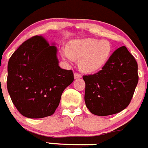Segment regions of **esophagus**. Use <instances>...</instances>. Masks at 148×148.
Masks as SVG:
<instances>
[{
	"label": "esophagus",
	"instance_id": "esophagus-1",
	"mask_svg": "<svg viewBox=\"0 0 148 148\" xmlns=\"http://www.w3.org/2000/svg\"><path fill=\"white\" fill-rule=\"evenodd\" d=\"M74 78H75V79H79V78H81V77H82V75L77 72L74 73Z\"/></svg>",
	"mask_w": 148,
	"mask_h": 148
}]
</instances>
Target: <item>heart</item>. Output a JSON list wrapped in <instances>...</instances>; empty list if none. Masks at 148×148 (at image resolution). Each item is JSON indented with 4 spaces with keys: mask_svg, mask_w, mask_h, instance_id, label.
<instances>
[{
    "mask_svg": "<svg viewBox=\"0 0 148 148\" xmlns=\"http://www.w3.org/2000/svg\"><path fill=\"white\" fill-rule=\"evenodd\" d=\"M112 46L108 40L84 38L69 42L68 48L61 49L62 58L69 62L79 59L80 69L85 72L99 71L109 60Z\"/></svg>",
    "mask_w": 148,
    "mask_h": 148,
    "instance_id": "b5f03b06",
    "label": "heart"
}]
</instances>
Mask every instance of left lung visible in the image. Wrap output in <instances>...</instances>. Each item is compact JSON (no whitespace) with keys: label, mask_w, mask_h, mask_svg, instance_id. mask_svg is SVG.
<instances>
[{"label":"left lung","mask_w":148,"mask_h":148,"mask_svg":"<svg viewBox=\"0 0 148 148\" xmlns=\"http://www.w3.org/2000/svg\"><path fill=\"white\" fill-rule=\"evenodd\" d=\"M85 102L97 116L117 114L128 106L139 81L138 65L125 46L117 49L102 70L82 77Z\"/></svg>","instance_id":"left-lung-1"}]
</instances>
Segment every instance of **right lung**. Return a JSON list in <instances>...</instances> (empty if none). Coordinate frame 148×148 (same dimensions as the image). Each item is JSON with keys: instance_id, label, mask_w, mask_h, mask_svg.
<instances>
[{"instance_id": "1", "label": "right lung", "mask_w": 148, "mask_h": 148, "mask_svg": "<svg viewBox=\"0 0 148 148\" xmlns=\"http://www.w3.org/2000/svg\"><path fill=\"white\" fill-rule=\"evenodd\" d=\"M58 49L41 37L23 42L8 62L7 89L13 104L24 116L52 115L66 87L74 81L71 70L59 66Z\"/></svg>"}]
</instances>
